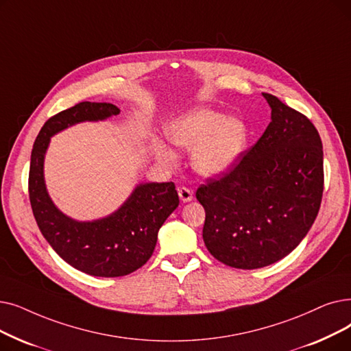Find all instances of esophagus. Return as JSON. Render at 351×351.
<instances>
[{"mask_svg": "<svg viewBox=\"0 0 351 351\" xmlns=\"http://www.w3.org/2000/svg\"><path fill=\"white\" fill-rule=\"evenodd\" d=\"M178 193H179V197H180L182 202H191L193 199L192 191L189 188H186V186L178 188Z\"/></svg>", "mask_w": 351, "mask_h": 351, "instance_id": "esophagus-1", "label": "esophagus"}]
</instances>
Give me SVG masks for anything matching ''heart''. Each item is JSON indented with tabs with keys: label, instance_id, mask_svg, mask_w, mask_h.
Listing matches in <instances>:
<instances>
[{
	"label": "heart",
	"instance_id": "obj_1",
	"mask_svg": "<svg viewBox=\"0 0 351 351\" xmlns=\"http://www.w3.org/2000/svg\"><path fill=\"white\" fill-rule=\"evenodd\" d=\"M169 141L192 152V163L197 172L218 175L231 167L245 150L248 133L239 119L201 109L180 116L166 129ZM158 155L172 163L175 156L165 145L158 143Z\"/></svg>",
	"mask_w": 351,
	"mask_h": 351
}]
</instances>
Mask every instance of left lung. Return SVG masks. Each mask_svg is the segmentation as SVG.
Returning <instances> with one entry per match:
<instances>
[{
    "label": "left lung",
    "instance_id": "8db88e82",
    "mask_svg": "<svg viewBox=\"0 0 351 351\" xmlns=\"http://www.w3.org/2000/svg\"><path fill=\"white\" fill-rule=\"evenodd\" d=\"M263 95L271 123L261 138L196 191L208 251L239 269L263 268L291 252L310 231L324 191L317 129L307 116Z\"/></svg>",
    "mask_w": 351,
    "mask_h": 351
}]
</instances>
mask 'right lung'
<instances>
[{
    "instance_id": "1",
    "label": "right lung",
    "mask_w": 351,
    "mask_h": 351,
    "mask_svg": "<svg viewBox=\"0 0 351 351\" xmlns=\"http://www.w3.org/2000/svg\"><path fill=\"white\" fill-rule=\"evenodd\" d=\"M119 112L110 103L82 101L51 116L37 136L29 162V204L41 234L66 263L95 277H123L145 265L160 226L179 205L173 182L138 186L113 215L93 222L73 221L51 202L43 176L51 136L79 121L101 120Z\"/></svg>"
}]
</instances>
